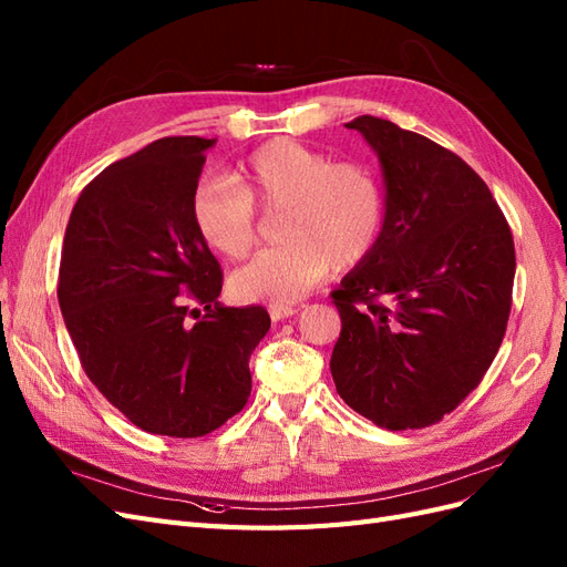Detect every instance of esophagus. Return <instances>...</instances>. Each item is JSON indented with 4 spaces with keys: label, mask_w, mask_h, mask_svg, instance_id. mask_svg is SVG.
<instances>
[{
    "label": "esophagus",
    "mask_w": 567,
    "mask_h": 567,
    "mask_svg": "<svg viewBox=\"0 0 567 567\" xmlns=\"http://www.w3.org/2000/svg\"><path fill=\"white\" fill-rule=\"evenodd\" d=\"M293 315H298V307H293V305H269V317L274 321H281V319L293 317Z\"/></svg>",
    "instance_id": "obj_1"
}]
</instances>
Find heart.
<instances>
[{"instance_id": "b5f03b06", "label": "heart", "mask_w": 567, "mask_h": 567, "mask_svg": "<svg viewBox=\"0 0 567 567\" xmlns=\"http://www.w3.org/2000/svg\"><path fill=\"white\" fill-rule=\"evenodd\" d=\"M279 213L281 244L231 274L244 300L296 302L329 274L359 265L379 241L383 188L373 169L336 161L296 140H271L252 151L231 179L203 182L194 221L213 250L244 260L257 244V213Z\"/></svg>"}]
</instances>
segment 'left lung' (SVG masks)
<instances>
[{
	"label": "left lung",
	"instance_id": "left-lung-1",
	"mask_svg": "<svg viewBox=\"0 0 567 567\" xmlns=\"http://www.w3.org/2000/svg\"><path fill=\"white\" fill-rule=\"evenodd\" d=\"M348 130L381 161L385 217L331 293L342 323L331 373L357 414L414 431L466 400L499 352L516 248L487 184L456 153L373 115Z\"/></svg>",
	"mask_w": 567,
	"mask_h": 567
}]
</instances>
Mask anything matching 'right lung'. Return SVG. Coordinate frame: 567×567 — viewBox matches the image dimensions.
Wrapping results in <instances>:
<instances>
[{
  "label": "right lung",
  "mask_w": 567,
  "mask_h": 567,
  "mask_svg": "<svg viewBox=\"0 0 567 567\" xmlns=\"http://www.w3.org/2000/svg\"><path fill=\"white\" fill-rule=\"evenodd\" d=\"M215 140L165 136L99 173L65 227L59 305L99 392L153 435L200 437L248 402L265 307H221V269L194 221ZM192 301L206 315L187 321Z\"/></svg>",
  "instance_id": "right-lung-1"
}]
</instances>
